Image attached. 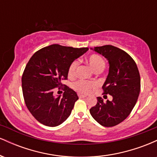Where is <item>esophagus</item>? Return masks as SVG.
I'll return each instance as SVG.
<instances>
[{
    "label": "esophagus",
    "mask_w": 157,
    "mask_h": 157,
    "mask_svg": "<svg viewBox=\"0 0 157 157\" xmlns=\"http://www.w3.org/2000/svg\"><path fill=\"white\" fill-rule=\"evenodd\" d=\"M78 96H79V97H80V98H84V97H86V95H83V94H78Z\"/></svg>",
    "instance_id": "esophagus-1"
}]
</instances>
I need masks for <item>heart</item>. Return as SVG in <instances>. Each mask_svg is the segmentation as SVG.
Instances as JSON below:
<instances>
[{
  "mask_svg": "<svg viewBox=\"0 0 157 157\" xmlns=\"http://www.w3.org/2000/svg\"><path fill=\"white\" fill-rule=\"evenodd\" d=\"M86 61L89 66L92 68V69L95 71H102L105 67V63L103 58L99 55L93 54L91 55L87 58ZM77 67V61L75 60L70 64L68 68V76L71 77H74L76 74V69ZM97 86V82L94 81H86L83 80H80L75 82L73 85V88L77 90L79 92L82 94L89 93L92 89H94Z\"/></svg>",
  "mask_w": 157,
  "mask_h": 157,
  "instance_id": "obj_1",
  "label": "heart"
}]
</instances>
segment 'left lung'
I'll return each mask as SVG.
<instances>
[{
    "label": "left lung",
    "instance_id": "8db88e82",
    "mask_svg": "<svg viewBox=\"0 0 157 157\" xmlns=\"http://www.w3.org/2000/svg\"><path fill=\"white\" fill-rule=\"evenodd\" d=\"M94 50L109 60V72L102 88L104 94L111 95L113 100L103 102L97 97L90 113L101 125L112 127L125 120L136 105L140 91V72L132 57L120 48L105 45Z\"/></svg>",
    "mask_w": 157,
    "mask_h": 157
}]
</instances>
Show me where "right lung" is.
<instances>
[{
    "mask_svg": "<svg viewBox=\"0 0 157 157\" xmlns=\"http://www.w3.org/2000/svg\"><path fill=\"white\" fill-rule=\"evenodd\" d=\"M88 50L53 44L36 52L29 60L22 75L23 98L32 116L43 125L55 127L71 114L78 96L61 81L67 80L70 64ZM56 87L64 90L63 97L53 96Z\"/></svg>",
    "mask_w": 157,
    "mask_h": 157,
    "instance_id": "1",
    "label": "right lung"
}]
</instances>
